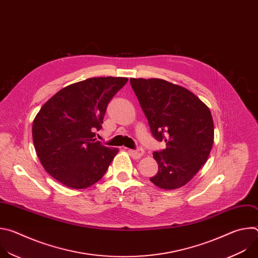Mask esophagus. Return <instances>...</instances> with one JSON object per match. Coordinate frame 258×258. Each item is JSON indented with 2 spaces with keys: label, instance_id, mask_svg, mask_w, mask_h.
<instances>
[{
  "label": "esophagus",
  "instance_id": "34e87169",
  "mask_svg": "<svg viewBox=\"0 0 258 258\" xmlns=\"http://www.w3.org/2000/svg\"><path fill=\"white\" fill-rule=\"evenodd\" d=\"M128 153L134 159H140L144 155V151L141 150V149H139V150H128Z\"/></svg>",
  "mask_w": 258,
  "mask_h": 258
}]
</instances>
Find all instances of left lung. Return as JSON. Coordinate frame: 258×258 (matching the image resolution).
Listing matches in <instances>:
<instances>
[{
    "label": "left lung",
    "mask_w": 258,
    "mask_h": 258,
    "mask_svg": "<svg viewBox=\"0 0 258 258\" xmlns=\"http://www.w3.org/2000/svg\"><path fill=\"white\" fill-rule=\"evenodd\" d=\"M154 138L166 148L154 152L158 172L150 180L160 189L185 186L206 163L214 126L209 108L188 89L161 79H130Z\"/></svg>",
    "instance_id": "obj_1"
}]
</instances>
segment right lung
<instances>
[{"mask_svg":"<svg viewBox=\"0 0 258 258\" xmlns=\"http://www.w3.org/2000/svg\"><path fill=\"white\" fill-rule=\"evenodd\" d=\"M126 78H92L61 89L32 123L35 152L45 170L70 189L91 187L105 174L117 148L96 141L109 101Z\"/></svg>","mask_w":258,"mask_h":258,"instance_id":"obj_1","label":"right lung"}]
</instances>
